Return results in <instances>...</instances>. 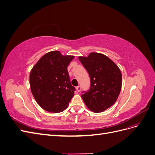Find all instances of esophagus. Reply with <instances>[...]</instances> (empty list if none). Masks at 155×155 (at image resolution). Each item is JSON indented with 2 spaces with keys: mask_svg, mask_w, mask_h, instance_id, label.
I'll list each match as a JSON object with an SVG mask.
<instances>
[{
  "mask_svg": "<svg viewBox=\"0 0 155 155\" xmlns=\"http://www.w3.org/2000/svg\"><path fill=\"white\" fill-rule=\"evenodd\" d=\"M76 90H77L78 92L80 91H81V87H80V86H78V87H76Z\"/></svg>",
  "mask_w": 155,
  "mask_h": 155,
  "instance_id": "esophagus-1",
  "label": "esophagus"
}]
</instances>
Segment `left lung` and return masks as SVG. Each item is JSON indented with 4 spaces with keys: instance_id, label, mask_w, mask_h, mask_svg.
Here are the masks:
<instances>
[{
    "instance_id": "1",
    "label": "left lung",
    "mask_w": 155,
    "mask_h": 155,
    "mask_svg": "<svg viewBox=\"0 0 155 155\" xmlns=\"http://www.w3.org/2000/svg\"><path fill=\"white\" fill-rule=\"evenodd\" d=\"M91 81V88L81 95L89 110L101 112L113 105L121 88L122 76L116 64L107 55L91 52L87 57L79 56Z\"/></svg>"
}]
</instances>
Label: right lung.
<instances>
[{
  "instance_id": "obj_1",
  "label": "right lung",
  "mask_w": 155,
  "mask_h": 155,
  "mask_svg": "<svg viewBox=\"0 0 155 155\" xmlns=\"http://www.w3.org/2000/svg\"><path fill=\"white\" fill-rule=\"evenodd\" d=\"M74 55L59 51H49L39 59L31 70L30 85L35 101L42 109L53 113L68 107L74 95L67 67Z\"/></svg>"
}]
</instances>
